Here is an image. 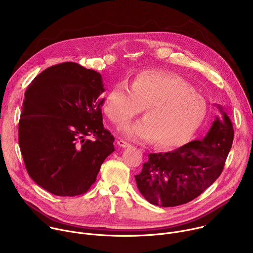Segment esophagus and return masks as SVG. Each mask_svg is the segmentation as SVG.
Wrapping results in <instances>:
<instances>
[{
    "instance_id": "obj_1",
    "label": "esophagus",
    "mask_w": 253,
    "mask_h": 253,
    "mask_svg": "<svg viewBox=\"0 0 253 253\" xmlns=\"http://www.w3.org/2000/svg\"><path fill=\"white\" fill-rule=\"evenodd\" d=\"M117 144L120 146V147H123V148H126V147H129L130 144L124 140H118L117 141Z\"/></svg>"
}]
</instances>
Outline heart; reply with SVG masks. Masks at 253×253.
<instances>
[{
	"mask_svg": "<svg viewBox=\"0 0 253 253\" xmlns=\"http://www.w3.org/2000/svg\"><path fill=\"white\" fill-rule=\"evenodd\" d=\"M145 109V118L127 125L123 132L131 140L151 142L160 148L185 144L203 123L207 103L183 78L160 71H143L130 88L120 82L108 93L104 111L122 127Z\"/></svg>",
	"mask_w": 253,
	"mask_h": 253,
	"instance_id": "1",
	"label": "heart"
}]
</instances>
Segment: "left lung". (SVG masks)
<instances>
[{
    "label": "left lung",
    "mask_w": 253,
    "mask_h": 253,
    "mask_svg": "<svg viewBox=\"0 0 253 253\" xmlns=\"http://www.w3.org/2000/svg\"><path fill=\"white\" fill-rule=\"evenodd\" d=\"M216 117L206 136L166 153H151L135 175L139 191L151 204L173 207L185 204L217 179L231 149L234 131L227 114Z\"/></svg>",
    "instance_id": "obj_1"
}]
</instances>
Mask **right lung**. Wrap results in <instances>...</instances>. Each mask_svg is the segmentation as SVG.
Returning a JSON list of instances; mask_svg holds the SVG:
<instances>
[{
	"instance_id": "right-lung-1",
	"label": "right lung",
	"mask_w": 253,
	"mask_h": 253,
	"mask_svg": "<svg viewBox=\"0 0 253 253\" xmlns=\"http://www.w3.org/2000/svg\"><path fill=\"white\" fill-rule=\"evenodd\" d=\"M104 91L98 72L72 62L46 69L28 86L19 145L30 177L50 193L84 194L115 150L102 122Z\"/></svg>"
}]
</instances>
